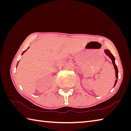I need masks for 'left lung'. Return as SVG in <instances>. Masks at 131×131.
<instances>
[{"instance_id": "obj_1", "label": "left lung", "mask_w": 131, "mask_h": 131, "mask_svg": "<svg viewBox=\"0 0 131 131\" xmlns=\"http://www.w3.org/2000/svg\"><path fill=\"white\" fill-rule=\"evenodd\" d=\"M104 52H105V53L106 54L107 56L109 57V58H110V59L112 60V63H113V65H114V69H115V77L116 78V79L115 80V84H114V87H114L115 86V85H116V83H117L118 78V70L117 66H116V64H115V57H114V56L112 53H111L110 51H109V50L106 49L104 50Z\"/></svg>"}]
</instances>
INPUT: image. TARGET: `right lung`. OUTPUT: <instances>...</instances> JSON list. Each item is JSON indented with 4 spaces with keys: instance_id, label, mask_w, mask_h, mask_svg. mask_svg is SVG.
I'll return each mask as SVG.
<instances>
[{
    "instance_id": "obj_1",
    "label": "right lung",
    "mask_w": 131,
    "mask_h": 131,
    "mask_svg": "<svg viewBox=\"0 0 131 131\" xmlns=\"http://www.w3.org/2000/svg\"><path fill=\"white\" fill-rule=\"evenodd\" d=\"M29 48H27V49H29ZM26 51H27V49L26 50V51H24V52H23V53H22V55H23V54L24 53H25V52H26ZM18 62L17 63V65H18Z\"/></svg>"
}]
</instances>
